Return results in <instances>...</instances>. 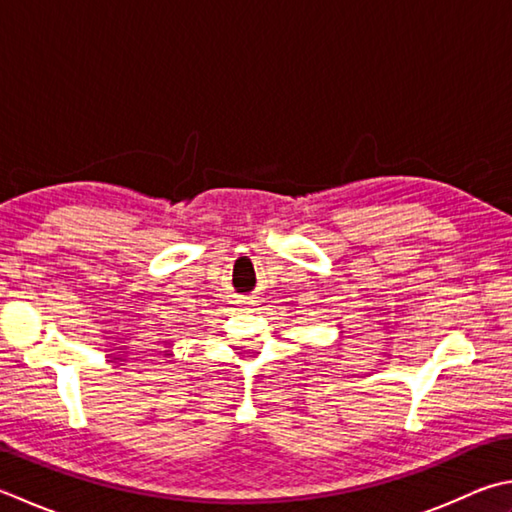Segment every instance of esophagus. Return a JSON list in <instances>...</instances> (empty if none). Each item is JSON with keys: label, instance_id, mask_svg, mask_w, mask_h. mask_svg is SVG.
Listing matches in <instances>:
<instances>
[{"label": "esophagus", "instance_id": "esophagus-1", "mask_svg": "<svg viewBox=\"0 0 512 512\" xmlns=\"http://www.w3.org/2000/svg\"><path fill=\"white\" fill-rule=\"evenodd\" d=\"M235 304H237L239 308H242V310H250V308H253V306L257 304V299H255V297H239Z\"/></svg>", "mask_w": 512, "mask_h": 512}]
</instances>
